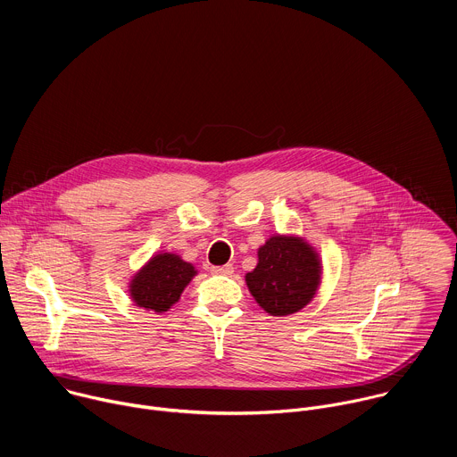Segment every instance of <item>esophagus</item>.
<instances>
[{
    "mask_svg": "<svg viewBox=\"0 0 457 457\" xmlns=\"http://www.w3.org/2000/svg\"><path fill=\"white\" fill-rule=\"evenodd\" d=\"M212 273L213 275H224V277H231L235 273V268L231 264H226V266H220V268H212Z\"/></svg>",
    "mask_w": 457,
    "mask_h": 457,
    "instance_id": "34e87169",
    "label": "esophagus"
}]
</instances>
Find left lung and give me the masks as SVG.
<instances>
[{
    "label": "left lung",
    "instance_id": "obj_1",
    "mask_svg": "<svg viewBox=\"0 0 457 457\" xmlns=\"http://www.w3.org/2000/svg\"><path fill=\"white\" fill-rule=\"evenodd\" d=\"M258 262L245 273L254 302L271 316L302 311L316 296L323 264L318 249L300 235H271L256 251Z\"/></svg>",
    "mask_w": 457,
    "mask_h": 457
}]
</instances>
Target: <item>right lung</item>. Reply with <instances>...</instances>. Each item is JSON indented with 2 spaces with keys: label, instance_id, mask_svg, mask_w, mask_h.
I'll use <instances>...</instances> for the list:
<instances>
[{
  "label": "right lung",
  "instance_id": "add662e5",
  "mask_svg": "<svg viewBox=\"0 0 457 457\" xmlns=\"http://www.w3.org/2000/svg\"><path fill=\"white\" fill-rule=\"evenodd\" d=\"M197 275V268L180 254L157 251L129 277L128 296L137 307L161 314L179 302L182 291Z\"/></svg>",
  "mask_w": 457,
  "mask_h": 457
}]
</instances>
